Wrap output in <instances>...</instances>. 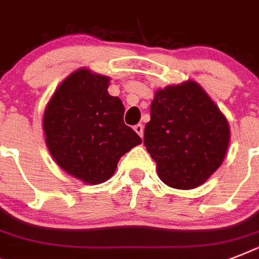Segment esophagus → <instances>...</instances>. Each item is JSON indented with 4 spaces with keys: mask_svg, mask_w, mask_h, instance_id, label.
<instances>
[{
    "mask_svg": "<svg viewBox=\"0 0 259 259\" xmlns=\"http://www.w3.org/2000/svg\"><path fill=\"white\" fill-rule=\"evenodd\" d=\"M134 130H136V133L142 138V136H144V126H142L141 123H138V125L134 126Z\"/></svg>",
    "mask_w": 259,
    "mask_h": 259,
    "instance_id": "esophagus-1",
    "label": "esophagus"
}]
</instances>
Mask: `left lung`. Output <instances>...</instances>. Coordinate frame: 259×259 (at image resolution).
Listing matches in <instances>:
<instances>
[{
  "label": "left lung",
  "mask_w": 259,
  "mask_h": 259,
  "mask_svg": "<svg viewBox=\"0 0 259 259\" xmlns=\"http://www.w3.org/2000/svg\"><path fill=\"white\" fill-rule=\"evenodd\" d=\"M229 142V122L196 82L156 91L144 144L166 185L192 189L203 184L222 165Z\"/></svg>",
  "instance_id": "8db88e82"
}]
</instances>
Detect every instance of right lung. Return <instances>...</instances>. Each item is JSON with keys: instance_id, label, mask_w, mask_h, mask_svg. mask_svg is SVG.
Here are the masks:
<instances>
[{"instance_id": "right-lung-1", "label": "right lung", "mask_w": 259, "mask_h": 259, "mask_svg": "<svg viewBox=\"0 0 259 259\" xmlns=\"http://www.w3.org/2000/svg\"><path fill=\"white\" fill-rule=\"evenodd\" d=\"M110 79L87 68L64 79L47 105L42 129L58 165L87 184L113 176L119 158L141 144L125 125V107L107 93Z\"/></svg>"}]
</instances>
